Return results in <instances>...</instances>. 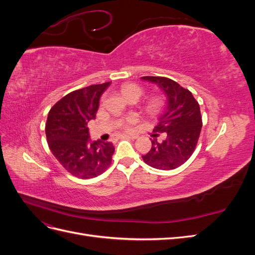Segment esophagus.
Returning a JSON list of instances; mask_svg holds the SVG:
<instances>
[{"mask_svg": "<svg viewBox=\"0 0 255 255\" xmlns=\"http://www.w3.org/2000/svg\"><path fill=\"white\" fill-rule=\"evenodd\" d=\"M137 137H138L137 135H127V134H122L118 136V138H130V139H136Z\"/></svg>", "mask_w": 255, "mask_h": 255, "instance_id": "obj_1", "label": "esophagus"}]
</instances>
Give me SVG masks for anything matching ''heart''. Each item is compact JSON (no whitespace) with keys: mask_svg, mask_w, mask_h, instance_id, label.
Wrapping results in <instances>:
<instances>
[{"mask_svg":"<svg viewBox=\"0 0 255 255\" xmlns=\"http://www.w3.org/2000/svg\"><path fill=\"white\" fill-rule=\"evenodd\" d=\"M121 91L123 96L126 98L130 97V96H137V97H140L143 92V89L141 87L138 86L136 84L133 83H127L125 85H122L121 87ZM164 109V101L163 99L158 96H153L150 97L148 100L145 101V105H144V110L146 112V114L150 115L151 117H156L158 116L161 111ZM134 120L129 119L126 122L125 125V128H129V127L133 125Z\"/></svg>","mask_w":255,"mask_h":255,"instance_id":"b5f03b06","label":"heart"}]
</instances>
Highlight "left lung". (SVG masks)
I'll use <instances>...</instances> for the list:
<instances>
[{"instance_id": "left-lung-1", "label": "left lung", "mask_w": 255, "mask_h": 255, "mask_svg": "<svg viewBox=\"0 0 255 255\" xmlns=\"http://www.w3.org/2000/svg\"><path fill=\"white\" fill-rule=\"evenodd\" d=\"M141 79L158 85L167 96L166 110L153 129L167 136L161 142L153 138L152 148L142 159L155 169L171 170L183 165L196 149L202 128L200 106L188 89L170 79L163 76H142Z\"/></svg>"}]
</instances>
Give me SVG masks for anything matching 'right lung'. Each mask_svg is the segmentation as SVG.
<instances>
[{"label":"right lung","mask_w":255,"mask_h":255,"mask_svg":"<svg viewBox=\"0 0 255 255\" xmlns=\"http://www.w3.org/2000/svg\"><path fill=\"white\" fill-rule=\"evenodd\" d=\"M111 82L90 85L65 96L49 112L45 135L53 155L79 179H92L112 164V142L89 139L88 122L96 118L100 98Z\"/></svg>","instance_id":"1"}]
</instances>
